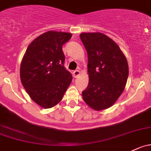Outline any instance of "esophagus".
Here are the masks:
<instances>
[{
  "mask_svg": "<svg viewBox=\"0 0 151 151\" xmlns=\"http://www.w3.org/2000/svg\"><path fill=\"white\" fill-rule=\"evenodd\" d=\"M80 73H80V71H79V70H75L73 72V76L75 78H77L78 76L80 75Z\"/></svg>",
  "mask_w": 151,
  "mask_h": 151,
  "instance_id": "34e87169",
  "label": "esophagus"
}]
</instances>
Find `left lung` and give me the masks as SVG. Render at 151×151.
<instances>
[{
  "instance_id": "1",
  "label": "left lung",
  "mask_w": 151,
  "mask_h": 151,
  "mask_svg": "<svg viewBox=\"0 0 151 151\" xmlns=\"http://www.w3.org/2000/svg\"><path fill=\"white\" fill-rule=\"evenodd\" d=\"M88 54V85L84 101L96 111L106 109L117 101L127 83L126 57L111 38L100 32L80 35Z\"/></svg>"
}]
</instances>
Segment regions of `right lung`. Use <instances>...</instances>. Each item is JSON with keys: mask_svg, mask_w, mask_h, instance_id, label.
<instances>
[{"mask_svg": "<svg viewBox=\"0 0 151 151\" xmlns=\"http://www.w3.org/2000/svg\"><path fill=\"white\" fill-rule=\"evenodd\" d=\"M71 37L68 32H45L30 43L22 59V85L30 98L45 109L58 104L72 81V75L64 67L63 52V45Z\"/></svg>", "mask_w": 151, "mask_h": 151, "instance_id": "1", "label": "right lung"}]
</instances>
